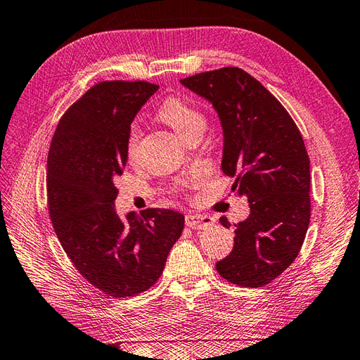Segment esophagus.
I'll return each mask as SVG.
<instances>
[{"mask_svg": "<svg viewBox=\"0 0 360 360\" xmlns=\"http://www.w3.org/2000/svg\"><path fill=\"white\" fill-rule=\"evenodd\" d=\"M214 224V219L212 216L207 214H186V225L192 230H205Z\"/></svg>", "mask_w": 360, "mask_h": 360, "instance_id": "34e87169", "label": "esophagus"}]
</instances>
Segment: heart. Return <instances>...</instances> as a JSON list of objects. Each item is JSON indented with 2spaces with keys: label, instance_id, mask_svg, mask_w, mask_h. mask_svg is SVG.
Listing matches in <instances>:
<instances>
[{
  "label": "heart",
  "instance_id": "heart-1",
  "mask_svg": "<svg viewBox=\"0 0 360 360\" xmlns=\"http://www.w3.org/2000/svg\"><path fill=\"white\" fill-rule=\"evenodd\" d=\"M158 115L162 122L168 124L183 141L193 134L204 132L205 129V117L202 115V112L186 99H181V97H171V99H168L160 106ZM138 141L139 129L134 124L129 129L126 141V151L130 159H134L136 156Z\"/></svg>",
  "mask_w": 360,
  "mask_h": 360
}]
</instances>
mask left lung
I'll return each instance as SVG.
<instances>
[{"mask_svg": "<svg viewBox=\"0 0 360 360\" xmlns=\"http://www.w3.org/2000/svg\"><path fill=\"white\" fill-rule=\"evenodd\" d=\"M180 82L219 115L222 171L250 207L246 219L234 225V248L216 270L240 287H263L296 259L308 231L311 174L303 138L276 97L242 69L204 72ZM219 222L231 226L225 216Z\"/></svg>", "mask_w": 360, "mask_h": 360, "instance_id": "obj_1", "label": "left lung"}]
</instances>
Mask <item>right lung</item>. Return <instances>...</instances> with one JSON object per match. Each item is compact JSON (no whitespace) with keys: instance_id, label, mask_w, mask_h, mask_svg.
<instances>
[{"instance_id":"add662e5","label":"right lung","mask_w":360,"mask_h":360,"mask_svg":"<svg viewBox=\"0 0 360 360\" xmlns=\"http://www.w3.org/2000/svg\"><path fill=\"white\" fill-rule=\"evenodd\" d=\"M159 85L105 81L64 112L48 155V209L75 267L111 297L148 290L183 231L184 216L147 209L118 216L114 179L127 162L126 141L141 106Z\"/></svg>"}]
</instances>
